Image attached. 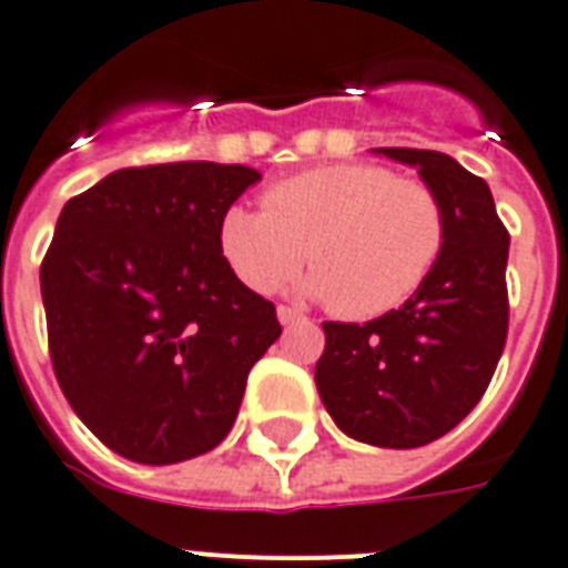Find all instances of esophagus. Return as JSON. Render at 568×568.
<instances>
[{
  "label": "esophagus",
  "instance_id": "1",
  "mask_svg": "<svg viewBox=\"0 0 568 568\" xmlns=\"http://www.w3.org/2000/svg\"><path fill=\"white\" fill-rule=\"evenodd\" d=\"M276 318H280V324H294L301 322L303 315L294 306H276Z\"/></svg>",
  "mask_w": 568,
  "mask_h": 568
}]
</instances>
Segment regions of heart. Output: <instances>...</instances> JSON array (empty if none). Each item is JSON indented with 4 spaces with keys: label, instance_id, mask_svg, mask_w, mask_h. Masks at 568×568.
<instances>
[{
    "label": "heart",
    "instance_id": "heart-1",
    "mask_svg": "<svg viewBox=\"0 0 568 568\" xmlns=\"http://www.w3.org/2000/svg\"><path fill=\"white\" fill-rule=\"evenodd\" d=\"M262 207L232 205L220 253L250 292L267 294L306 258L303 294L342 318H378L426 283L447 241L435 190L369 163L303 169L262 193Z\"/></svg>",
    "mask_w": 568,
    "mask_h": 568
}]
</instances>
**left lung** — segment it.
<instances>
[{"mask_svg": "<svg viewBox=\"0 0 568 568\" xmlns=\"http://www.w3.org/2000/svg\"><path fill=\"white\" fill-rule=\"evenodd\" d=\"M414 166L447 216V241L426 283L366 324L324 322L315 387L354 440L414 449L456 428L483 399L509 327V232L491 190L462 163L426 149H375Z\"/></svg>", "mask_w": 568, "mask_h": 568, "instance_id": "obj_1", "label": "left lung"}]
</instances>
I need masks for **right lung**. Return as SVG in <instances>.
Listing matches in <instances>:
<instances>
[{
    "label": "right lung",
    "instance_id": "obj_1",
    "mask_svg": "<svg viewBox=\"0 0 568 568\" xmlns=\"http://www.w3.org/2000/svg\"><path fill=\"white\" fill-rule=\"evenodd\" d=\"M255 181L211 160L119 169L59 214L41 265L50 361L73 414L130 462L214 449L283 333L220 253V220Z\"/></svg>",
    "mask_w": 568,
    "mask_h": 568
}]
</instances>
